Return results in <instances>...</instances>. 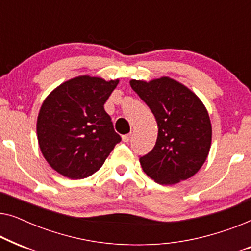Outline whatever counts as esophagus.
<instances>
[{"mask_svg": "<svg viewBox=\"0 0 251 251\" xmlns=\"http://www.w3.org/2000/svg\"><path fill=\"white\" fill-rule=\"evenodd\" d=\"M130 139H131V133H128V135H123L122 136V140L125 143H128Z\"/></svg>", "mask_w": 251, "mask_h": 251, "instance_id": "34e87169", "label": "esophagus"}]
</instances>
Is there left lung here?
I'll return each mask as SVG.
<instances>
[{"instance_id":"8db88e82","label":"left lung","mask_w":251,"mask_h":251,"mask_svg":"<svg viewBox=\"0 0 251 251\" xmlns=\"http://www.w3.org/2000/svg\"><path fill=\"white\" fill-rule=\"evenodd\" d=\"M130 85L155 116L154 149L139 159L147 176L162 185L194 176L207 160L211 146V122L201 99L174 78L131 80Z\"/></svg>"}]
</instances>
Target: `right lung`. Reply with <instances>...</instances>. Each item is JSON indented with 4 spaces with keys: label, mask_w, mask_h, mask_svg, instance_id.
Segmentation results:
<instances>
[{
    "label": "right lung",
    "mask_w": 251,
    "mask_h": 251,
    "mask_svg": "<svg viewBox=\"0 0 251 251\" xmlns=\"http://www.w3.org/2000/svg\"><path fill=\"white\" fill-rule=\"evenodd\" d=\"M119 80L80 75L50 92L36 122L37 140L53 170L82 179L100 169L121 137L104 104Z\"/></svg>",
    "instance_id": "obj_1"
}]
</instances>
